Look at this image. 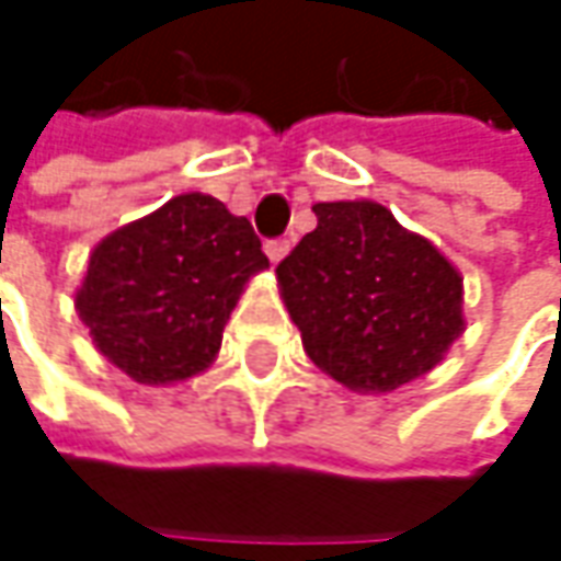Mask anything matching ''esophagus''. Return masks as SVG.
Returning <instances> with one entry per match:
<instances>
[{
	"label": "esophagus",
	"mask_w": 561,
	"mask_h": 561,
	"mask_svg": "<svg viewBox=\"0 0 561 561\" xmlns=\"http://www.w3.org/2000/svg\"><path fill=\"white\" fill-rule=\"evenodd\" d=\"M265 252H268V259L277 265L287 252H290V240H268L265 243Z\"/></svg>",
	"instance_id": "34e87169"
}]
</instances>
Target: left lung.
Here are the masks:
<instances>
[{
	"label": "left lung",
	"instance_id": "1",
	"mask_svg": "<svg viewBox=\"0 0 561 561\" xmlns=\"http://www.w3.org/2000/svg\"><path fill=\"white\" fill-rule=\"evenodd\" d=\"M318 227L277 265L302 350L353 393H393L437 368L465 331L459 268L387 205H312Z\"/></svg>",
	"mask_w": 561,
	"mask_h": 561
}]
</instances>
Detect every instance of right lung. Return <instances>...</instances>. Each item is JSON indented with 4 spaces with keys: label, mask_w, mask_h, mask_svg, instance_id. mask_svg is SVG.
<instances>
[{
    "label": "right lung",
    "mask_w": 561,
    "mask_h": 561,
    "mask_svg": "<svg viewBox=\"0 0 561 561\" xmlns=\"http://www.w3.org/2000/svg\"><path fill=\"white\" fill-rule=\"evenodd\" d=\"M265 268L247 218L208 193H181L99 240L75 309L115 368L168 387L218 358L227 318Z\"/></svg>",
    "instance_id": "obj_1"
}]
</instances>
